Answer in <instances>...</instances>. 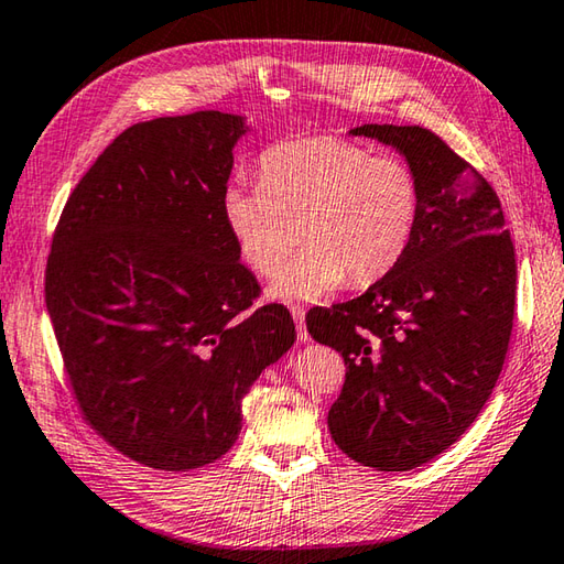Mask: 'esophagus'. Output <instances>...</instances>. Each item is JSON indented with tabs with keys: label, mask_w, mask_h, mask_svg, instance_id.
<instances>
[{
	"label": "esophagus",
	"mask_w": 564,
	"mask_h": 564,
	"mask_svg": "<svg viewBox=\"0 0 564 564\" xmlns=\"http://www.w3.org/2000/svg\"><path fill=\"white\" fill-rule=\"evenodd\" d=\"M291 315H293V323H295V329H297V339H301V341L311 339V335H307V327H305V311H303V307L291 305Z\"/></svg>",
	"instance_id": "obj_1"
}]
</instances>
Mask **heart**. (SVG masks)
<instances>
[{
    "mask_svg": "<svg viewBox=\"0 0 564 564\" xmlns=\"http://www.w3.org/2000/svg\"><path fill=\"white\" fill-rule=\"evenodd\" d=\"M257 173L259 185L225 187L223 219L241 261L259 275L279 271L303 239L271 285L273 297L313 303L347 275L355 285L379 281L415 237L421 181L393 153L335 134L303 137L269 147Z\"/></svg>",
    "mask_w": 564,
    "mask_h": 564,
    "instance_id": "1",
    "label": "heart"
}]
</instances>
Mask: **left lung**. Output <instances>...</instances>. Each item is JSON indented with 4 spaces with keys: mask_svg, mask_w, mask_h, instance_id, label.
<instances>
[{
    "mask_svg": "<svg viewBox=\"0 0 564 564\" xmlns=\"http://www.w3.org/2000/svg\"><path fill=\"white\" fill-rule=\"evenodd\" d=\"M349 134L403 153L421 181V219L381 281L305 325L347 367L327 413L335 445L364 467L408 471L457 443L489 401L513 327L516 253L499 195L433 131Z\"/></svg>",
    "mask_w": 564,
    "mask_h": 564,
    "instance_id": "8db88e82",
    "label": "left lung"
}]
</instances>
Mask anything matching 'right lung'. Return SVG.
Masks as SVG:
<instances>
[{"instance_id":"obj_1","label":"right lung","mask_w":564,"mask_h":564,"mask_svg":"<svg viewBox=\"0 0 564 564\" xmlns=\"http://www.w3.org/2000/svg\"><path fill=\"white\" fill-rule=\"evenodd\" d=\"M225 112L159 117L109 143L65 203L46 307L85 423L143 467L187 471L235 445L241 399L295 341L223 219Z\"/></svg>"}]
</instances>
